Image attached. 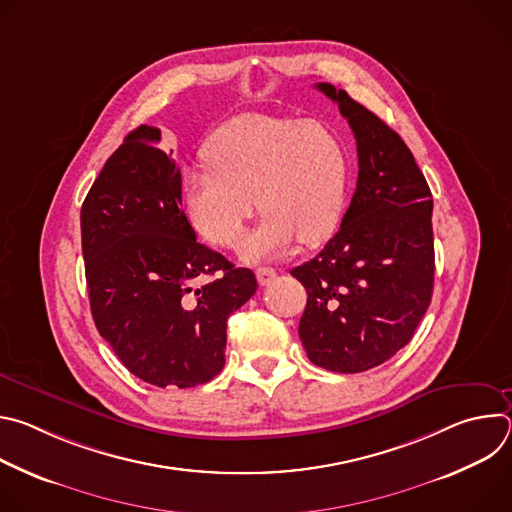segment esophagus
I'll return each instance as SVG.
<instances>
[{
    "label": "esophagus",
    "mask_w": 512,
    "mask_h": 512,
    "mask_svg": "<svg viewBox=\"0 0 512 512\" xmlns=\"http://www.w3.org/2000/svg\"><path fill=\"white\" fill-rule=\"evenodd\" d=\"M255 275H257L259 285H269V283L277 277L275 269H271V267H259V269L255 271Z\"/></svg>",
    "instance_id": "esophagus-1"
}]
</instances>
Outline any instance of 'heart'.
<instances>
[{
    "instance_id": "heart-1",
    "label": "heart",
    "mask_w": 512,
    "mask_h": 512,
    "mask_svg": "<svg viewBox=\"0 0 512 512\" xmlns=\"http://www.w3.org/2000/svg\"><path fill=\"white\" fill-rule=\"evenodd\" d=\"M208 170L184 176L190 225L210 245L235 249L257 208L261 225L243 245L247 261L314 245L338 225L348 192V154L320 121L247 113L208 139Z\"/></svg>"
}]
</instances>
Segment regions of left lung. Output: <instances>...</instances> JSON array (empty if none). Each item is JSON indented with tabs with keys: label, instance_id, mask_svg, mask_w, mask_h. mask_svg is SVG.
<instances>
[{
	"label": "left lung",
	"instance_id": "1",
	"mask_svg": "<svg viewBox=\"0 0 512 512\" xmlns=\"http://www.w3.org/2000/svg\"><path fill=\"white\" fill-rule=\"evenodd\" d=\"M356 139L358 180L338 233L291 269L308 291L300 338L334 373H362L397 354L433 294L431 190L405 141L373 111L328 83Z\"/></svg>",
	"mask_w": 512,
	"mask_h": 512
}]
</instances>
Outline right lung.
Listing matches in <instances>:
<instances>
[{
	"label": "right lung",
	"mask_w": 512,
	"mask_h": 512,
	"mask_svg": "<svg viewBox=\"0 0 512 512\" xmlns=\"http://www.w3.org/2000/svg\"><path fill=\"white\" fill-rule=\"evenodd\" d=\"M81 235L95 326L129 373L186 389L223 371L227 320L257 279L196 241L158 127L139 125L105 162Z\"/></svg>",
	"instance_id": "1"
}]
</instances>
